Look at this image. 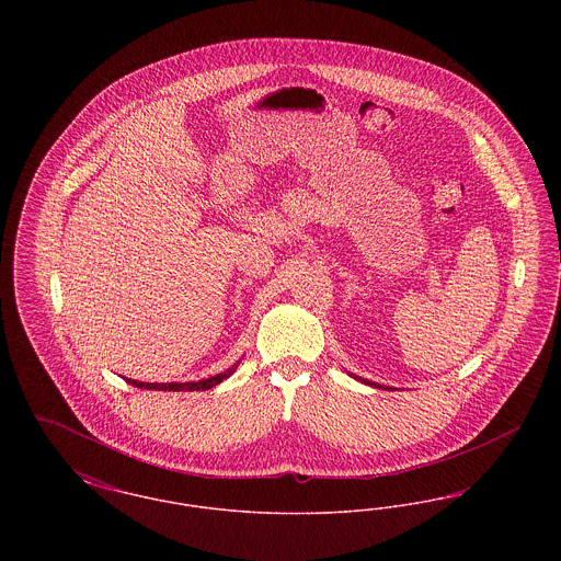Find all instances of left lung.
<instances>
[{
  "label": "left lung",
  "instance_id": "1",
  "mask_svg": "<svg viewBox=\"0 0 561 561\" xmlns=\"http://www.w3.org/2000/svg\"><path fill=\"white\" fill-rule=\"evenodd\" d=\"M364 382H368V385H374V382H370V380H364ZM374 387H378V385H374Z\"/></svg>",
  "mask_w": 561,
  "mask_h": 561
}]
</instances>
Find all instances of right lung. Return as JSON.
Segmentation results:
<instances>
[{"label": "right lung", "mask_w": 561, "mask_h": 561, "mask_svg": "<svg viewBox=\"0 0 561 561\" xmlns=\"http://www.w3.org/2000/svg\"><path fill=\"white\" fill-rule=\"evenodd\" d=\"M240 364V362H238ZM236 366H231L229 370L225 373L216 374L210 378H204V380H197V382H140V380H133V378H126L133 387L138 389H158V391H206V389H213L218 382H222L225 378H229L231 374L236 373Z\"/></svg>", "instance_id": "1"}]
</instances>
